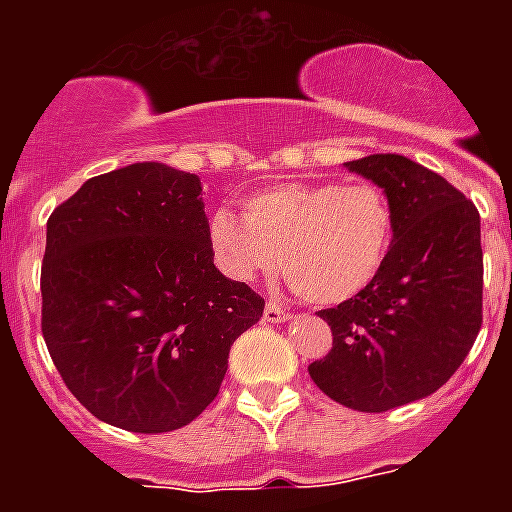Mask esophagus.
<instances>
[{"instance_id":"esophagus-1","label":"esophagus","mask_w":512,"mask_h":512,"mask_svg":"<svg viewBox=\"0 0 512 512\" xmlns=\"http://www.w3.org/2000/svg\"><path fill=\"white\" fill-rule=\"evenodd\" d=\"M287 318H289L287 307H282L279 302H266V307H264L266 323H284Z\"/></svg>"}]
</instances>
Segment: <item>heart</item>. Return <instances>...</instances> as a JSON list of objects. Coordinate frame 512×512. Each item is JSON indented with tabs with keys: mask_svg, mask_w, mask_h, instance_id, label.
<instances>
[{
	"mask_svg": "<svg viewBox=\"0 0 512 512\" xmlns=\"http://www.w3.org/2000/svg\"><path fill=\"white\" fill-rule=\"evenodd\" d=\"M395 215L372 182H292L261 189L246 215L220 207L207 235L220 269L238 282L277 271L300 300L338 305L377 279L390 253Z\"/></svg>",
	"mask_w": 512,
	"mask_h": 512,
	"instance_id": "heart-1",
	"label": "heart"
}]
</instances>
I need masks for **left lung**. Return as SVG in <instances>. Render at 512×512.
I'll return each instance as SVG.
<instances>
[{"label":"left lung","mask_w":512,"mask_h":512,"mask_svg":"<svg viewBox=\"0 0 512 512\" xmlns=\"http://www.w3.org/2000/svg\"><path fill=\"white\" fill-rule=\"evenodd\" d=\"M346 169L384 189L395 238L361 295L318 312L333 348L307 372L330 400L384 413L433 395L474 346L485 274L479 212L441 174L397 153Z\"/></svg>","instance_id":"8db88e82"}]
</instances>
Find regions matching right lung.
<instances>
[{"instance_id":"add662e5","label":"right lung","mask_w":512,"mask_h":512,"mask_svg":"<svg viewBox=\"0 0 512 512\" xmlns=\"http://www.w3.org/2000/svg\"><path fill=\"white\" fill-rule=\"evenodd\" d=\"M202 184L164 164L94 176L48 217L45 346L104 423L166 433L220 392L230 346L264 300L212 264Z\"/></svg>"}]
</instances>
